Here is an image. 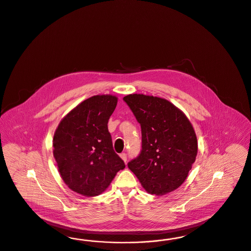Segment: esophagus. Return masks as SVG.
Here are the masks:
<instances>
[{
	"instance_id": "obj_1",
	"label": "esophagus",
	"mask_w": 251,
	"mask_h": 251,
	"mask_svg": "<svg viewBox=\"0 0 251 251\" xmlns=\"http://www.w3.org/2000/svg\"><path fill=\"white\" fill-rule=\"evenodd\" d=\"M121 158H122V160L126 163V161H127V154H125V153H121Z\"/></svg>"
}]
</instances>
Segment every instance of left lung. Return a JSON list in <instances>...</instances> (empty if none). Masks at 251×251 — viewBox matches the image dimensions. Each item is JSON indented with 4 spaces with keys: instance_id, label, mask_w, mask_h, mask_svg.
<instances>
[{
    "instance_id": "8db88e82",
    "label": "left lung",
    "mask_w": 251,
    "mask_h": 251,
    "mask_svg": "<svg viewBox=\"0 0 251 251\" xmlns=\"http://www.w3.org/2000/svg\"><path fill=\"white\" fill-rule=\"evenodd\" d=\"M123 100L141 125L142 149L128 167L152 195H165L185 181L198 154L194 128L168 100L129 95Z\"/></svg>"
}]
</instances>
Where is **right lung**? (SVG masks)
Here are the masks:
<instances>
[{"label": "right lung", "mask_w": 251, "mask_h": 251, "mask_svg": "<svg viewBox=\"0 0 251 251\" xmlns=\"http://www.w3.org/2000/svg\"><path fill=\"white\" fill-rule=\"evenodd\" d=\"M118 103L113 95H95L61 121L53 135V156L69 188L84 197L103 193L124 161L113 149L107 123Z\"/></svg>", "instance_id": "add662e5"}]
</instances>
